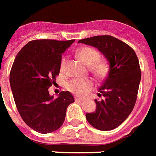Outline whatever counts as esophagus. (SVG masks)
<instances>
[{
	"mask_svg": "<svg viewBox=\"0 0 156 156\" xmlns=\"http://www.w3.org/2000/svg\"><path fill=\"white\" fill-rule=\"evenodd\" d=\"M75 101H78V102H81L83 101V99L80 98H78V97H75Z\"/></svg>",
	"mask_w": 156,
	"mask_h": 156,
	"instance_id": "obj_1",
	"label": "esophagus"
}]
</instances>
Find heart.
<instances>
[{"instance_id":"b5f03b06","label":"heart","mask_w":156,"mask_h":156,"mask_svg":"<svg viewBox=\"0 0 156 156\" xmlns=\"http://www.w3.org/2000/svg\"><path fill=\"white\" fill-rule=\"evenodd\" d=\"M78 57L83 63L89 66L90 72L97 78H102L107 75L108 71V64L105 60H99V53L96 49L90 47H83L77 52ZM66 59L63 58L60 63V72L65 70ZM94 87V83L91 79H73L68 83V89L71 93L78 96H86Z\"/></svg>"}]
</instances>
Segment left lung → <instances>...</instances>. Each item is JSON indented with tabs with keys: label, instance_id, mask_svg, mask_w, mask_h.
I'll return each instance as SVG.
<instances>
[{
	"label": "left lung",
	"instance_id": "left-lung-1",
	"mask_svg": "<svg viewBox=\"0 0 156 156\" xmlns=\"http://www.w3.org/2000/svg\"><path fill=\"white\" fill-rule=\"evenodd\" d=\"M78 43L98 48L109 63V70L98 89L101 101L95 99L96 111L86 114L90 125L111 131L122 124L136 104L141 73L134 49L111 35H98Z\"/></svg>",
	"mask_w": 156,
	"mask_h": 156
}]
</instances>
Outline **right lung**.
I'll list each match as a JSON object with an SVG mask.
<instances>
[{"instance_id": "obj_1", "label": "right lung", "mask_w": 156, "mask_h": 156, "mask_svg": "<svg viewBox=\"0 0 156 156\" xmlns=\"http://www.w3.org/2000/svg\"><path fill=\"white\" fill-rule=\"evenodd\" d=\"M75 40H35L17 54L10 73V84L23 121L41 134L56 131L63 125L67 108L74 102L69 91L56 99L49 87L59 74L62 54Z\"/></svg>"}]
</instances>
